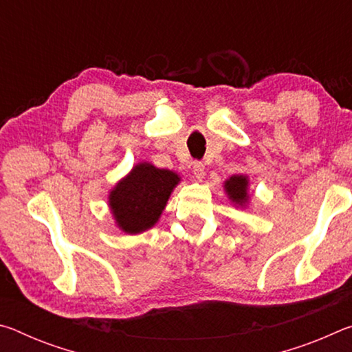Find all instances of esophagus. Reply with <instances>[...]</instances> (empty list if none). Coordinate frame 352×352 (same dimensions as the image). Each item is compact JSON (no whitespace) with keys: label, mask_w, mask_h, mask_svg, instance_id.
I'll list each match as a JSON object with an SVG mask.
<instances>
[{"label":"esophagus","mask_w":352,"mask_h":352,"mask_svg":"<svg viewBox=\"0 0 352 352\" xmlns=\"http://www.w3.org/2000/svg\"><path fill=\"white\" fill-rule=\"evenodd\" d=\"M192 174H194L195 178H197V180H201V178L205 177V166H204V163L195 162L194 166H192Z\"/></svg>","instance_id":"34e87169"}]
</instances>
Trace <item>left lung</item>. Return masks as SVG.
<instances>
[{"label":"left lung","instance_id":"8db88e82","mask_svg":"<svg viewBox=\"0 0 352 352\" xmlns=\"http://www.w3.org/2000/svg\"><path fill=\"white\" fill-rule=\"evenodd\" d=\"M247 177L243 175H234L231 177L230 180L225 182V189L226 192H228L230 199L236 201V204H245L247 201Z\"/></svg>","mask_w":352,"mask_h":352}]
</instances>
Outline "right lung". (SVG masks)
Segmentation results:
<instances>
[{
    "instance_id": "right-lung-1",
    "label": "right lung",
    "mask_w": 352,
    "mask_h": 352,
    "mask_svg": "<svg viewBox=\"0 0 352 352\" xmlns=\"http://www.w3.org/2000/svg\"><path fill=\"white\" fill-rule=\"evenodd\" d=\"M180 182L175 172L148 163L135 166L110 194V208L119 228L136 234L157 223L172 189Z\"/></svg>"
}]
</instances>
